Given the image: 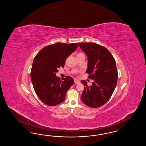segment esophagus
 I'll use <instances>...</instances> for the list:
<instances>
[{
  "mask_svg": "<svg viewBox=\"0 0 146 146\" xmlns=\"http://www.w3.org/2000/svg\"><path fill=\"white\" fill-rule=\"evenodd\" d=\"M74 82L75 84H80V81L79 80H78L77 79L74 80Z\"/></svg>",
  "mask_w": 146,
  "mask_h": 146,
  "instance_id": "esophagus-1",
  "label": "esophagus"
}]
</instances>
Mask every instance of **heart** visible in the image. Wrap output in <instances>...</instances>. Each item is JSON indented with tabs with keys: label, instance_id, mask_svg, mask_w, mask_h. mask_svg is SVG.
<instances>
[{
	"label": "heart",
	"instance_id": "obj_1",
	"mask_svg": "<svg viewBox=\"0 0 146 146\" xmlns=\"http://www.w3.org/2000/svg\"><path fill=\"white\" fill-rule=\"evenodd\" d=\"M80 55H84V54L81 53V52H80V53H78V54H77V56H80Z\"/></svg>",
	"mask_w": 146,
	"mask_h": 146
}]
</instances>
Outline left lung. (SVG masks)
Returning <instances> with one entry per match:
<instances>
[{"mask_svg":"<svg viewBox=\"0 0 146 146\" xmlns=\"http://www.w3.org/2000/svg\"><path fill=\"white\" fill-rule=\"evenodd\" d=\"M80 48L88 57L86 73L92 79V86L85 80L81 100L86 106L96 108L108 102L115 90L118 77L115 59L110 52L101 45L94 43H79Z\"/></svg>","mask_w":146,"mask_h":146,"instance_id":"obj_1","label":"left lung"}]
</instances>
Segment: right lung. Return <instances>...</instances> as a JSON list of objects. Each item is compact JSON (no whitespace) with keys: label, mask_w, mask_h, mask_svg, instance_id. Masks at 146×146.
Here are the masks:
<instances>
[{"label":"right lung","mask_w":146,"mask_h":146,"mask_svg":"<svg viewBox=\"0 0 146 146\" xmlns=\"http://www.w3.org/2000/svg\"><path fill=\"white\" fill-rule=\"evenodd\" d=\"M78 46V43H57L47 45L36 54L33 62L31 76L33 87L40 100L49 106L63 102L67 91L74 83L72 78L56 75L58 68L64 67L67 58Z\"/></svg>","instance_id":"right-lung-1"}]
</instances>
